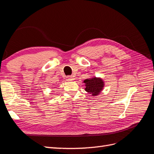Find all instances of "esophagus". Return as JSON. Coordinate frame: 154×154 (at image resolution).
<instances>
[{
    "label": "esophagus",
    "instance_id": "1",
    "mask_svg": "<svg viewBox=\"0 0 154 154\" xmlns=\"http://www.w3.org/2000/svg\"><path fill=\"white\" fill-rule=\"evenodd\" d=\"M67 80H69V81L74 80V77L72 76H69L67 77Z\"/></svg>",
    "mask_w": 154,
    "mask_h": 154
}]
</instances>
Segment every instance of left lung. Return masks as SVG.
<instances>
[{"mask_svg": "<svg viewBox=\"0 0 154 154\" xmlns=\"http://www.w3.org/2000/svg\"><path fill=\"white\" fill-rule=\"evenodd\" d=\"M83 83L85 84V91L89 93L92 96L99 95L103 91L105 85L103 79L96 77L86 79L83 81Z\"/></svg>", "mask_w": 154, "mask_h": 154, "instance_id": "1", "label": "left lung"}]
</instances>
